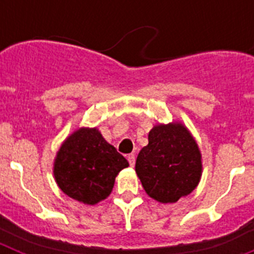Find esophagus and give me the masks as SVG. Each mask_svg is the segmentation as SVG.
<instances>
[{"label": "esophagus", "instance_id": "esophagus-1", "mask_svg": "<svg viewBox=\"0 0 254 254\" xmlns=\"http://www.w3.org/2000/svg\"><path fill=\"white\" fill-rule=\"evenodd\" d=\"M127 159H128V163L131 167H133L134 165V155L133 154H129L128 156H127Z\"/></svg>", "mask_w": 254, "mask_h": 254}]
</instances>
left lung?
<instances>
[{"label":"left lung","instance_id":"left-lung-1","mask_svg":"<svg viewBox=\"0 0 254 254\" xmlns=\"http://www.w3.org/2000/svg\"><path fill=\"white\" fill-rule=\"evenodd\" d=\"M134 168L145 192L161 203L177 202L190 194L202 174L198 145L179 122L155 126Z\"/></svg>","mask_w":254,"mask_h":254}]
</instances>
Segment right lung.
I'll return each mask as SVG.
<instances>
[{"label":"right lung","instance_id":"1","mask_svg":"<svg viewBox=\"0 0 254 254\" xmlns=\"http://www.w3.org/2000/svg\"><path fill=\"white\" fill-rule=\"evenodd\" d=\"M128 165L98 129L82 127L60 147L53 174L64 193L85 205H95L111 194L116 177Z\"/></svg>","mask_w":254,"mask_h":254}]
</instances>
